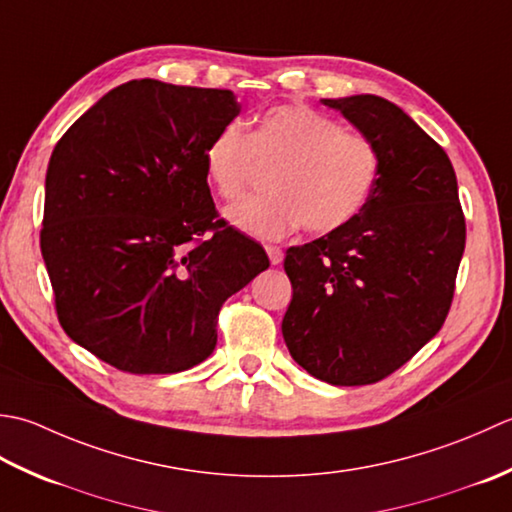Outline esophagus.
Wrapping results in <instances>:
<instances>
[{
    "label": "esophagus",
    "instance_id": "1",
    "mask_svg": "<svg viewBox=\"0 0 512 512\" xmlns=\"http://www.w3.org/2000/svg\"><path fill=\"white\" fill-rule=\"evenodd\" d=\"M267 256L271 260V265H280V263H283V258H285L283 249L276 247V245H267Z\"/></svg>",
    "mask_w": 512,
    "mask_h": 512
}]
</instances>
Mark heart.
Here are the masks:
<instances>
[{"instance_id":"obj_1","label":"heart","mask_w":512,"mask_h":512,"mask_svg":"<svg viewBox=\"0 0 512 512\" xmlns=\"http://www.w3.org/2000/svg\"><path fill=\"white\" fill-rule=\"evenodd\" d=\"M260 168L276 170L271 194L227 212L229 221L256 238H283L305 225L329 234L349 225L375 190L380 152L362 132L300 103L260 112L249 134L227 123L203 150L205 176L227 203L241 201Z\"/></svg>"}]
</instances>
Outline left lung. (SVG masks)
I'll return each mask as SVG.
<instances>
[{
    "label": "left lung",
    "mask_w": 512,
    "mask_h": 512,
    "mask_svg": "<svg viewBox=\"0 0 512 512\" xmlns=\"http://www.w3.org/2000/svg\"><path fill=\"white\" fill-rule=\"evenodd\" d=\"M322 103L375 143L380 176L349 225L287 249L294 294L283 338L314 378L360 387L398 371L442 329L466 221L451 161L409 114L375 95Z\"/></svg>",
    "instance_id": "1"
}]
</instances>
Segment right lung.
Instances as JSON below:
<instances>
[{"label": "right lung", "mask_w": 512, "mask_h": 512, "mask_svg": "<svg viewBox=\"0 0 512 512\" xmlns=\"http://www.w3.org/2000/svg\"><path fill=\"white\" fill-rule=\"evenodd\" d=\"M238 112L232 90L134 79L52 150L39 243L57 318L114 369L179 373L210 358L223 302L269 267L218 218L203 168Z\"/></svg>", "instance_id": "1"}]
</instances>
